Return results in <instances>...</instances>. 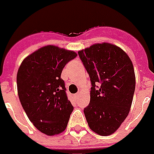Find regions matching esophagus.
<instances>
[{
    "label": "esophagus",
    "instance_id": "esophagus-1",
    "mask_svg": "<svg viewBox=\"0 0 154 154\" xmlns=\"http://www.w3.org/2000/svg\"><path fill=\"white\" fill-rule=\"evenodd\" d=\"M79 97V92H78V93H75V94L74 95V97L76 98V99H77Z\"/></svg>",
    "mask_w": 154,
    "mask_h": 154
}]
</instances>
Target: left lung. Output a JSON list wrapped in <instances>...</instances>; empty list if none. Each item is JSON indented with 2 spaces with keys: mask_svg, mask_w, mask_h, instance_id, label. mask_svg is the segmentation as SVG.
I'll return each instance as SVG.
<instances>
[{
  "mask_svg": "<svg viewBox=\"0 0 154 154\" xmlns=\"http://www.w3.org/2000/svg\"><path fill=\"white\" fill-rule=\"evenodd\" d=\"M78 54L92 84L90 103L84 112L90 129L100 136L116 131L128 117L136 76L130 57L119 47L95 44Z\"/></svg>",
  "mask_w": 154,
  "mask_h": 154,
  "instance_id": "1",
  "label": "left lung"
}]
</instances>
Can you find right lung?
Here are the masks:
<instances>
[{
  "mask_svg": "<svg viewBox=\"0 0 154 154\" xmlns=\"http://www.w3.org/2000/svg\"><path fill=\"white\" fill-rule=\"evenodd\" d=\"M75 57L74 51L44 46L26 57L18 68L17 88L21 105L33 125L47 136L65 131L74 109L61 74Z\"/></svg>",
  "mask_w": 154,
  "mask_h": 154,
  "instance_id": "1",
  "label": "right lung"
}]
</instances>
